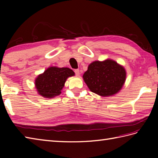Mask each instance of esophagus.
I'll use <instances>...</instances> for the list:
<instances>
[{"instance_id": "esophagus-1", "label": "esophagus", "mask_w": 158, "mask_h": 158, "mask_svg": "<svg viewBox=\"0 0 158 158\" xmlns=\"http://www.w3.org/2000/svg\"><path fill=\"white\" fill-rule=\"evenodd\" d=\"M75 75H76L77 77L79 76V75H80V71H79V69H75Z\"/></svg>"}]
</instances>
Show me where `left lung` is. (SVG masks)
I'll return each mask as SVG.
<instances>
[{"label":"left lung","mask_w":158,"mask_h":158,"mask_svg":"<svg viewBox=\"0 0 158 158\" xmlns=\"http://www.w3.org/2000/svg\"><path fill=\"white\" fill-rule=\"evenodd\" d=\"M83 78L91 92L104 97L110 96L122 88L126 72L123 66L107 59L92 62Z\"/></svg>","instance_id":"left-lung-1"}]
</instances>
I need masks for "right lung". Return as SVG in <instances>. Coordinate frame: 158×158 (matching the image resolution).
Segmentation results:
<instances>
[{
    "label": "right lung",
    "mask_w": 158,
    "mask_h": 158,
    "mask_svg": "<svg viewBox=\"0 0 158 158\" xmlns=\"http://www.w3.org/2000/svg\"><path fill=\"white\" fill-rule=\"evenodd\" d=\"M75 75L69 68L51 66L35 79V87L39 94L47 98L60 95L68 77Z\"/></svg>",
    "instance_id": "obj_1"
}]
</instances>
